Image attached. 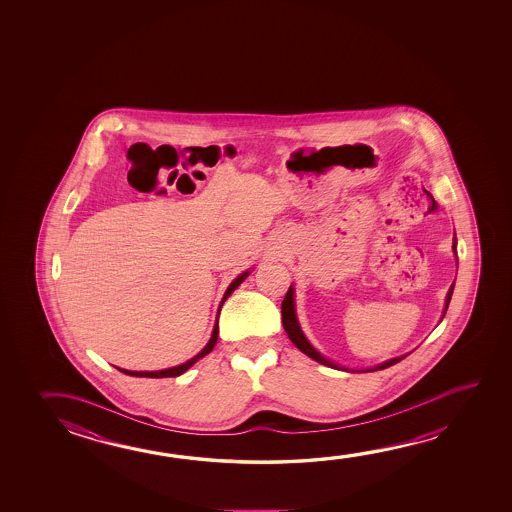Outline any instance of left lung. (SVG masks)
<instances>
[{
    "mask_svg": "<svg viewBox=\"0 0 512 512\" xmlns=\"http://www.w3.org/2000/svg\"><path fill=\"white\" fill-rule=\"evenodd\" d=\"M453 248H455V246H453ZM452 293L453 285L450 287V291H448V296H446L444 314H446V309H448L450 300H452ZM282 325H284L285 334L289 336V339L293 341L294 346H296L298 350H302L305 355H309L310 359L321 362V364H325V366H330V368H339L336 364H332V362L327 361L321 353L316 352V350L310 346L309 341H307V337L303 336L302 328H300V323H298V319H296V312H294L293 287H289V291L285 294L284 302H282ZM405 357H407V355L398 357V359H391V361L384 362V364H380V366L371 369V371L389 368V366H393L396 362L402 361Z\"/></svg>",
    "mask_w": 512,
    "mask_h": 512,
    "instance_id": "8db88e82",
    "label": "left lung"
}]
</instances>
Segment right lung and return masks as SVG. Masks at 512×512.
Returning <instances> with one entry per match:
<instances>
[{"label":"right lung","mask_w":512,"mask_h":512,"mask_svg":"<svg viewBox=\"0 0 512 512\" xmlns=\"http://www.w3.org/2000/svg\"><path fill=\"white\" fill-rule=\"evenodd\" d=\"M248 277V271L246 273H243L241 277L235 278L234 282L232 284L228 285L227 293H225V296H223V300H221V305L225 303V300H227L228 296L230 294L234 293L235 289L239 287V284L243 282L244 278ZM221 305H219V309H221ZM218 334H219V327H218V321H216V325H214V332H212V337H210L209 343H207V346L203 348L202 352L198 353L196 357H193L191 361L185 362V364H180V366H175V368H169V369H160V371H128V369H121L118 368L121 373H125V375H132V377H146V378H164V377H178V375H182V373H185L187 369L191 368L193 366L194 362L198 361V359H202V357H205L207 353L212 352V348L216 346V343H218Z\"/></svg>","instance_id":"obj_1"}]
</instances>
